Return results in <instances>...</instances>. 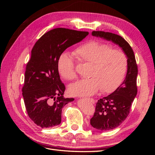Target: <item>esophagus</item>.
Returning <instances> with one entry per match:
<instances>
[{
    "label": "esophagus",
    "instance_id": "1",
    "mask_svg": "<svg viewBox=\"0 0 155 155\" xmlns=\"http://www.w3.org/2000/svg\"><path fill=\"white\" fill-rule=\"evenodd\" d=\"M88 100L90 101L91 104H94V103H95V101H94V99H92V98H88Z\"/></svg>",
    "mask_w": 155,
    "mask_h": 155
}]
</instances>
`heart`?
I'll return each mask as SVG.
<instances>
[{
  "label": "heart",
  "instance_id": "1",
  "mask_svg": "<svg viewBox=\"0 0 155 155\" xmlns=\"http://www.w3.org/2000/svg\"><path fill=\"white\" fill-rule=\"evenodd\" d=\"M74 54L83 63L92 66L88 78L78 80L68 87L70 94L75 96H91L101 88L105 92H111L124 79L128 61L122 50L113 49L109 44L92 40L81 45ZM59 74L67 80L76 77L74 61L67 53L60 55L58 61Z\"/></svg>",
  "mask_w": 155,
  "mask_h": 155
}]
</instances>
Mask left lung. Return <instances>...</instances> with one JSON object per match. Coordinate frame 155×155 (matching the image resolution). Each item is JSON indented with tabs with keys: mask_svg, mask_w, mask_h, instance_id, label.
<instances>
[{
	"mask_svg": "<svg viewBox=\"0 0 155 155\" xmlns=\"http://www.w3.org/2000/svg\"><path fill=\"white\" fill-rule=\"evenodd\" d=\"M92 35L118 45L127 58V70L124 81L112 94L97 101L94 114L91 119L94 128L111 130L118 127L129 114L131 104L137 94L138 67L132 48L122 37L102 31H93Z\"/></svg>",
	"mask_w": 155,
	"mask_h": 155,
	"instance_id": "left-lung-1",
	"label": "left lung"
}]
</instances>
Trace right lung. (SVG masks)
<instances>
[{"label":"right lung","mask_w":155,"mask_h":155,"mask_svg":"<svg viewBox=\"0 0 155 155\" xmlns=\"http://www.w3.org/2000/svg\"><path fill=\"white\" fill-rule=\"evenodd\" d=\"M88 35V31L58 28L46 32L33 47L22 91L28 114L41 127L59 125L63 107L74 100L63 97L65 87L60 79L58 61L65 50Z\"/></svg>","instance_id":"right-lung-1"}]
</instances>
